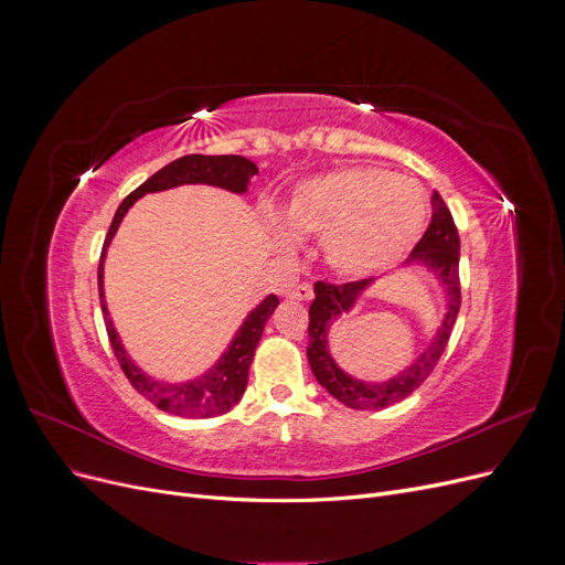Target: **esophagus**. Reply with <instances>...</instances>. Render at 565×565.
Instances as JSON below:
<instances>
[{"label": "esophagus", "mask_w": 565, "mask_h": 565, "mask_svg": "<svg viewBox=\"0 0 565 565\" xmlns=\"http://www.w3.org/2000/svg\"><path fill=\"white\" fill-rule=\"evenodd\" d=\"M287 297L295 301H309V299H313V287L309 282H299L292 289H287Z\"/></svg>", "instance_id": "esophagus-1"}]
</instances>
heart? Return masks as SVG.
<instances>
[{
    "label": "heart",
    "mask_w": 565,
    "mask_h": 565,
    "mask_svg": "<svg viewBox=\"0 0 565 565\" xmlns=\"http://www.w3.org/2000/svg\"><path fill=\"white\" fill-rule=\"evenodd\" d=\"M285 216L297 233L324 235V259L334 270L363 278L398 262L417 243L426 200L409 179L353 167L297 185ZM273 235L280 247H292L285 228L276 226Z\"/></svg>",
    "instance_id": "b5f03b06"
}]
</instances>
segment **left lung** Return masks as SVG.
Segmentation results:
<instances>
[{
  "mask_svg": "<svg viewBox=\"0 0 565 565\" xmlns=\"http://www.w3.org/2000/svg\"><path fill=\"white\" fill-rule=\"evenodd\" d=\"M409 262H422L424 266H429L438 273L443 287H446L448 311L429 349H426L413 365L396 374V377H391L388 382L367 384L349 377V374L332 361L328 349V332L332 320L339 318L341 313L351 311V306L361 297L363 289L372 285V278L351 280L341 285L318 280L313 287L316 299L309 309L311 320L309 349H306V355H309V365L316 374L318 384L328 391L332 398H337L341 405H347L351 409H382L407 398L409 393L417 391L426 382V377L434 372L443 351L448 347V339L461 306L459 233L448 204L443 202V198L436 191L431 195V224L424 231L422 241L415 245L413 254H409L407 264Z\"/></svg>",
  "mask_w": 565,
  "mask_h": 565,
  "instance_id": "obj_1",
  "label": "left lung"
}]
</instances>
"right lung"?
Segmentation results:
<instances>
[{
  "label": "right lung",
  "instance_id": "add662e5",
  "mask_svg": "<svg viewBox=\"0 0 565 565\" xmlns=\"http://www.w3.org/2000/svg\"><path fill=\"white\" fill-rule=\"evenodd\" d=\"M254 174H259L256 164L243 156H183L174 162H169L162 167L160 172L152 174L146 183L136 188L134 193H129L122 204H119L113 224L108 228L104 252H100V262H98V297H100V309H104L106 316V330L113 353L117 358L119 367L127 374L129 384L141 393L143 398H148L152 405H158L162 413L177 415V417H188V419H204V417H216L224 415L228 409L243 398V393L247 388L249 380V365L256 351V344L264 334V328L273 311L278 309V297L270 295L266 297L256 309L245 318L241 324V330L235 332V339L231 341V347L226 353L218 358V363L204 372L202 377L185 382V384H167L148 377L146 372L134 365L131 358L127 355L122 341H119L113 320L108 318V306L104 299V259H106V249L113 241V235L119 226V221L125 218L127 210L131 204L139 200L146 193H158L167 191V188H177L183 183H207V185H218L226 188L231 193H245L247 183Z\"/></svg>",
  "mask_w": 565,
  "mask_h": 565
}]
</instances>
